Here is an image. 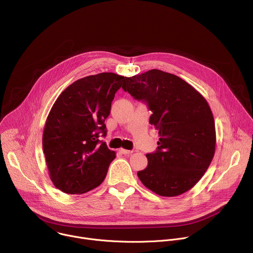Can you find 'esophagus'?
Instances as JSON below:
<instances>
[{"label":"esophagus","instance_id":"obj_1","mask_svg":"<svg viewBox=\"0 0 253 253\" xmlns=\"http://www.w3.org/2000/svg\"><path fill=\"white\" fill-rule=\"evenodd\" d=\"M120 151H121V153L124 154V155H130V154L133 153L132 150H127V149H121Z\"/></svg>","mask_w":253,"mask_h":253}]
</instances>
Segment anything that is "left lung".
Masks as SVG:
<instances>
[{
  "label": "left lung",
  "mask_w": 253,
  "mask_h": 253,
  "mask_svg": "<svg viewBox=\"0 0 253 253\" xmlns=\"http://www.w3.org/2000/svg\"><path fill=\"white\" fill-rule=\"evenodd\" d=\"M152 111L149 122L159 131L156 152L137 173L154 193L173 197L190 190L209 167L216 145L215 123L206 99L190 84L152 69L126 79L122 86Z\"/></svg>",
  "instance_id": "8db88e82"
}]
</instances>
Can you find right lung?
<instances>
[{"mask_svg":"<svg viewBox=\"0 0 253 253\" xmlns=\"http://www.w3.org/2000/svg\"><path fill=\"white\" fill-rule=\"evenodd\" d=\"M128 77L100 73L79 79L57 98L43 132V150L51 181L68 194L98 187L116 153L99 140L115 93Z\"/></svg>","mask_w":253,"mask_h":253,"instance_id":"right-lung-1","label":"right lung"}]
</instances>
